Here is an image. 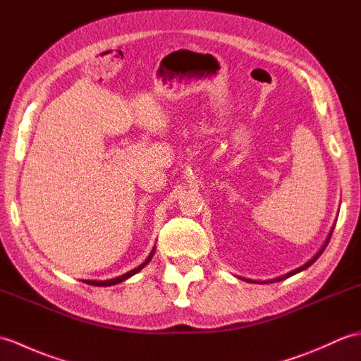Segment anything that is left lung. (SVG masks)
<instances>
[{"label":"left lung","mask_w":361,"mask_h":361,"mask_svg":"<svg viewBox=\"0 0 361 361\" xmlns=\"http://www.w3.org/2000/svg\"><path fill=\"white\" fill-rule=\"evenodd\" d=\"M332 231H334V228L331 229V232H329V237H328V240H326V243L323 245V247L318 250V252L309 259V262L306 263V264H303V266H300V267H297L295 271H292V272H289V274H286V275H281V276H276V279H272V280H267V281H264V283H275V281H281V280H284V279H289V276H292V275H295V274H298V272H301V271H305V269H307L309 266H311L315 259L320 257L322 254H323V250H324V247L328 246V243H329V240H331V235H332ZM241 280H246V281H249V283H259V281H254V280H247V279H241Z\"/></svg>","instance_id":"8db88e82"}]
</instances>
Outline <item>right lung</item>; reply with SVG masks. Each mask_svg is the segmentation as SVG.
Masks as SVG:
<instances>
[{
	"instance_id": "add662e5",
	"label": "right lung",
	"mask_w": 361,
	"mask_h": 361,
	"mask_svg": "<svg viewBox=\"0 0 361 361\" xmlns=\"http://www.w3.org/2000/svg\"><path fill=\"white\" fill-rule=\"evenodd\" d=\"M154 252H155V247L152 249V252H150V255L147 257V259L145 263H141L138 267H135V269H132V271H129V272H126V274H123V275H120V276H116V279H111V280H106V281H97V280H85V283H87V284H92V286H114V284H118V283H121V281H124V280H128L129 276H132V275H135L138 271H141L142 267H145L150 259H152V257H154Z\"/></svg>"
}]
</instances>
